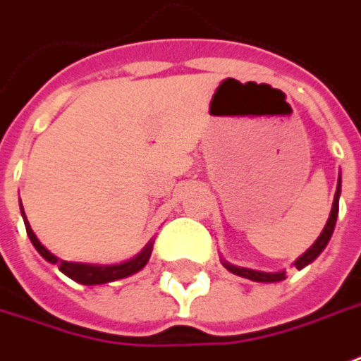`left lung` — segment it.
<instances>
[{
  "label": "left lung",
  "mask_w": 361,
  "mask_h": 361,
  "mask_svg": "<svg viewBox=\"0 0 361 361\" xmlns=\"http://www.w3.org/2000/svg\"><path fill=\"white\" fill-rule=\"evenodd\" d=\"M340 186H342V176L338 178V188H336V197H334V204H332V212H330V219L326 222V226H324V231L318 236V240L312 244L310 248L306 250V252L300 256L298 260L294 262L296 268H304V266H308L312 260H316L318 258V254L326 248V244L330 243V236H332L334 226H336V219H338V209H340ZM226 266V270H231L232 274H236V276H243L248 278V280H254V282H280V280H284L286 278V272H276V274H270V272H258V270H250V268H240V266H232L228 262H224Z\"/></svg>",
  "instance_id": "obj_1"
}]
</instances>
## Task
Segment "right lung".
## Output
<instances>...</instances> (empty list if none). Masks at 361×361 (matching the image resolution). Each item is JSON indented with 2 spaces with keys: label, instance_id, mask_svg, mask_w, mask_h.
I'll return each mask as SVG.
<instances>
[{
  "label": "right lung",
  "instance_id": "obj_1",
  "mask_svg": "<svg viewBox=\"0 0 361 361\" xmlns=\"http://www.w3.org/2000/svg\"><path fill=\"white\" fill-rule=\"evenodd\" d=\"M23 210V209H21ZM23 214V212H21ZM23 222H25V231H27V236L31 244L35 246V250L47 260L51 264L59 266L65 276H69L75 282L79 284H85V286H95V284H107V282H113V280H121V278H127L135 272H139L142 266L149 262L152 252V244H149L145 250H142L139 256H135L129 262H123V264H113V266H95V264H79V262H67V260H59L57 256L53 254L43 246V244L37 240V236L33 234L31 226H29L27 219L23 214Z\"/></svg>",
  "mask_w": 361,
  "mask_h": 361
}]
</instances>
